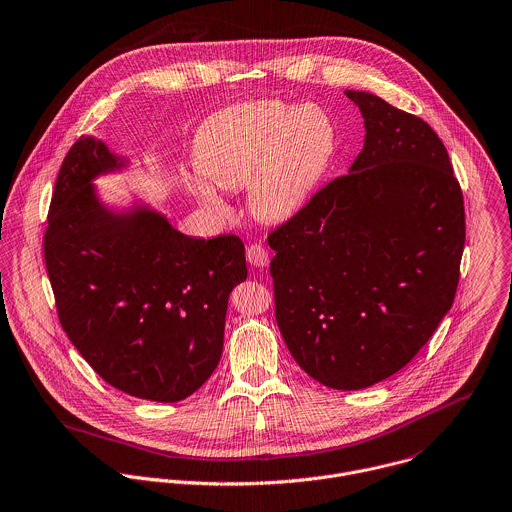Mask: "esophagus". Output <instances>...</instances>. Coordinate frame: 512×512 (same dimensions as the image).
I'll return each mask as SVG.
<instances>
[{
	"label": "esophagus",
	"mask_w": 512,
	"mask_h": 512,
	"mask_svg": "<svg viewBox=\"0 0 512 512\" xmlns=\"http://www.w3.org/2000/svg\"><path fill=\"white\" fill-rule=\"evenodd\" d=\"M246 260L256 266V268H264L268 266V260H270V254L268 250L262 246V244H250L246 248Z\"/></svg>",
	"instance_id": "obj_1"
}]
</instances>
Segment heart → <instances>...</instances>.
<instances>
[{
	"label": "heart",
	"mask_w": 512,
	"mask_h": 512,
	"mask_svg": "<svg viewBox=\"0 0 512 512\" xmlns=\"http://www.w3.org/2000/svg\"><path fill=\"white\" fill-rule=\"evenodd\" d=\"M334 155L336 125L324 107L246 103L224 111L202 131L196 147L202 172L190 178V190L218 210L222 200L208 178L224 190L248 184L252 216L278 224L308 204Z\"/></svg>",
	"instance_id": "heart-1"
}]
</instances>
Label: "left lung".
<instances>
[{
  "instance_id": "8db88e82",
  "label": "left lung",
  "mask_w": 512,
  "mask_h": 512,
  "mask_svg": "<svg viewBox=\"0 0 512 512\" xmlns=\"http://www.w3.org/2000/svg\"><path fill=\"white\" fill-rule=\"evenodd\" d=\"M345 95L365 123L361 153L268 244L290 353L322 385L355 391L405 367L451 310L465 206L423 119L373 93Z\"/></svg>"
}]
</instances>
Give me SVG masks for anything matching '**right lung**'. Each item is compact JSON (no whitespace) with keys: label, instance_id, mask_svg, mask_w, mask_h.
I'll list each match as a JSON object with an SVG mask.
<instances>
[{"label":"right lung","instance_id":"add662e5","mask_svg":"<svg viewBox=\"0 0 512 512\" xmlns=\"http://www.w3.org/2000/svg\"><path fill=\"white\" fill-rule=\"evenodd\" d=\"M125 159L81 137L63 159L43 236L57 316L113 387L149 401L192 395L216 369L228 296L246 280L234 234L192 238L137 204L107 208L91 180Z\"/></svg>","mask_w":512,"mask_h":512}]
</instances>
